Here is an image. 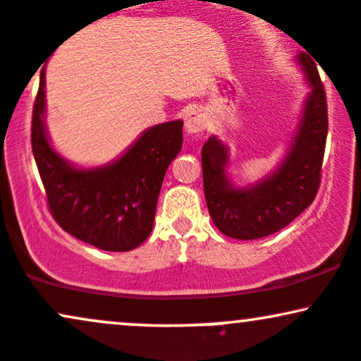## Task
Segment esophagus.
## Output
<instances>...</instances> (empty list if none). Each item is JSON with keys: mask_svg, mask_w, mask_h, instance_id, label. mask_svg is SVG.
<instances>
[{"mask_svg": "<svg viewBox=\"0 0 361 361\" xmlns=\"http://www.w3.org/2000/svg\"><path fill=\"white\" fill-rule=\"evenodd\" d=\"M205 127H207V118L202 111L195 110V111H190V114H186L185 130L188 132V134H200V132H204Z\"/></svg>", "mask_w": 361, "mask_h": 361, "instance_id": "1", "label": "esophagus"}]
</instances>
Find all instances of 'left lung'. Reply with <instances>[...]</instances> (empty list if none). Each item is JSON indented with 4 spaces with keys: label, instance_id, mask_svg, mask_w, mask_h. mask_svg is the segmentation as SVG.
<instances>
[{
    "label": "left lung",
    "instance_id": "left-lung-1",
    "mask_svg": "<svg viewBox=\"0 0 361 361\" xmlns=\"http://www.w3.org/2000/svg\"><path fill=\"white\" fill-rule=\"evenodd\" d=\"M293 62L310 91L279 166L255 183L239 186L227 173L229 147L217 135L202 147L209 214L215 227L233 239L250 241L279 233L316 198L327 137L326 91L307 54H299Z\"/></svg>",
    "mask_w": 361,
    "mask_h": 361
}]
</instances>
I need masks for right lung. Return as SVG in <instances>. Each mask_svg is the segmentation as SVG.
I'll list each match as a JSON object with an SVG mask.
<instances>
[{"label": "right lung", "mask_w": 361, "mask_h": 361, "mask_svg": "<svg viewBox=\"0 0 361 361\" xmlns=\"http://www.w3.org/2000/svg\"><path fill=\"white\" fill-rule=\"evenodd\" d=\"M45 115L44 69L32 117V151L54 219L98 250H135L152 231L164 175L183 144V120L146 128L111 163L81 168L54 149Z\"/></svg>", "instance_id": "1"}]
</instances>
